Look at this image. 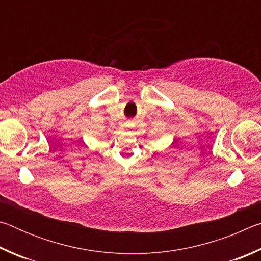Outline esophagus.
I'll return each mask as SVG.
<instances>
[{"mask_svg": "<svg viewBox=\"0 0 261 261\" xmlns=\"http://www.w3.org/2000/svg\"><path fill=\"white\" fill-rule=\"evenodd\" d=\"M129 124H130V123H129Z\"/></svg>", "mask_w": 261, "mask_h": 261, "instance_id": "1", "label": "esophagus"}]
</instances>
